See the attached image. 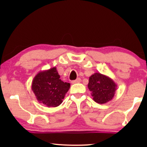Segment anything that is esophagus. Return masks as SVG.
<instances>
[{"label":"esophagus","mask_w":147,"mask_h":147,"mask_svg":"<svg viewBox=\"0 0 147 147\" xmlns=\"http://www.w3.org/2000/svg\"><path fill=\"white\" fill-rule=\"evenodd\" d=\"M81 82V79L80 78H77L76 80H73V81H72L71 82V83L72 84H77V83H80Z\"/></svg>","instance_id":"esophagus-1"}]
</instances>
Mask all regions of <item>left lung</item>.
<instances>
[{"label":"left lung","mask_w":147,"mask_h":147,"mask_svg":"<svg viewBox=\"0 0 147 147\" xmlns=\"http://www.w3.org/2000/svg\"><path fill=\"white\" fill-rule=\"evenodd\" d=\"M88 88L91 96L98 104H105L110 101L115 95L117 84L109 77L95 73L89 77Z\"/></svg>","instance_id":"1"}]
</instances>
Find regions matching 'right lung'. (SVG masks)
<instances>
[{
	"mask_svg": "<svg viewBox=\"0 0 147 147\" xmlns=\"http://www.w3.org/2000/svg\"><path fill=\"white\" fill-rule=\"evenodd\" d=\"M59 78L55 67L36 74L32 80V90L39 102L47 107H57L62 103L71 84Z\"/></svg>",
	"mask_w": 147,
	"mask_h": 147,
	"instance_id": "add662e5",
	"label": "right lung"
}]
</instances>
